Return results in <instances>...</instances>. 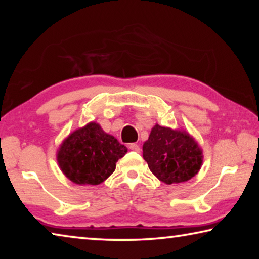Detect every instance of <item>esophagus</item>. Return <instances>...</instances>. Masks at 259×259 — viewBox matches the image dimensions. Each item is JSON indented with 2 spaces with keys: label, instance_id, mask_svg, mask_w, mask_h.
Masks as SVG:
<instances>
[{
  "label": "esophagus",
  "instance_id": "esophagus-1",
  "mask_svg": "<svg viewBox=\"0 0 259 259\" xmlns=\"http://www.w3.org/2000/svg\"><path fill=\"white\" fill-rule=\"evenodd\" d=\"M129 148H130L131 151H134V152H139V151H140L139 145H138V144H136V143L129 144Z\"/></svg>",
  "mask_w": 259,
  "mask_h": 259
}]
</instances>
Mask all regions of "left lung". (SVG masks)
I'll use <instances>...</instances> for the list:
<instances>
[{
	"instance_id": "8db88e82",
	"label": "left lung",
	"mask_w": 259,
	"mask_h": 259,
	"mask_svg": "<svg viewBox=\"0 0 259 259\" xmlns=\"http://www.w3.org/2000/svg\"><path fill=\"white\" fill-rule=\"evenodd\" d=\"M143 157L154 176L168 185L190 181L202 164V150L186 131L155 124L143 145Z\"/></svg>"
}]
</instances>
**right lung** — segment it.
<instances>
[{
    "label": "right lung",
    "instance_id": "right-lung-1",
    "mask_svg": "<svg viewBox=\"0 0 259 259\" xmlns=\"http://www.w3.org/2000/svg\"><path fill=\"white\" fill-rule=\"evenodd\" d=\"M128 148L90 122L68 136L57 152L61 171L78 185H98L114 172Z\"/></svg>",
    "mask_w": 259,
    "mask_h": 259
}]
</instances>
